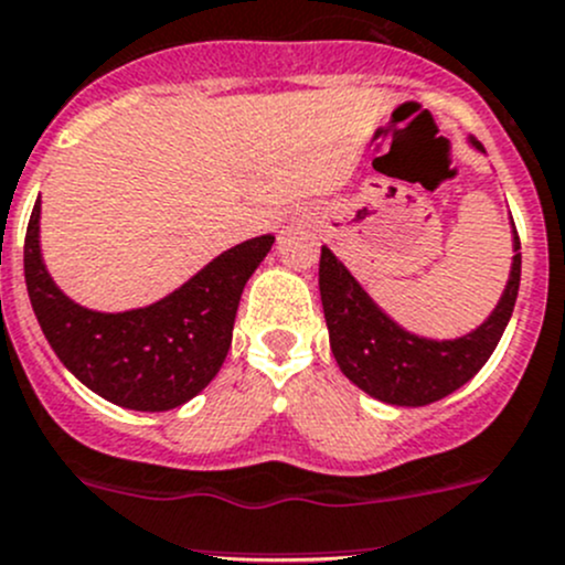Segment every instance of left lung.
I'll list each match as a JSON object with an SVG mask.
<instances>
[{
    "mask_svg": "<svg viewBox=\"0 0 565 565\" xmlns=\"http://www.w3.org/2000/svg\"><path fill=\"white\" fill-rule=\"evenodd\" d=\"M472 145L483 150L478 139H472ZM513 253L516 255H513L511 280L489 321L459 340H426L395 327L367 299L345 266L338 264L327 247H321L318 288H321L332 354L345 379L373 398L395 406L434 404L470 382L497 349L516 305L519 280H522L516 227H513Z\"/></svg>",
    "mask_w": 565,
    "mask_h": 565,
    "instance_id": "1",
    "label": "left lung"
}]
</instances>
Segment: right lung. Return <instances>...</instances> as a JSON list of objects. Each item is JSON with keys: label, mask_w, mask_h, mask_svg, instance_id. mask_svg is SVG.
Wrapping results in <instances>:
<instances>
[{"label": "right lung", "mask_w": 565, "mask_h": 565, "mask_svg": "<svg viewBox=\"0 0 565 565\" xmlns=\"http://www.w3.org/2000/svg\"><path fill=\"white\" fill-rule=\"evenodd\" d=\"M41 198L24 238V280L54 354L100 398L139 412H167L200 393L231 351L242 290L275 236H258L211 260L156 305L93 312L49 277L38 244Z\"/></svg>", "instance_id": "1"}]
</instances>
